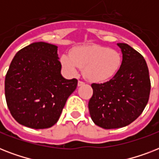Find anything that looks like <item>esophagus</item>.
<instances>
[{
	"mask_svg": "<svg viewBox=\"0 0 159 159\" xmlns=\"http://www.w3.org/2000/svg\"><path fill=\"white\" fill-rule=\"evenodd\" d=\"M85 83L83 82H82V81H78V82H77V86L78 87H81V86H82V85H84Z\"/></svg>",
	"mask_w": 159,
	"mask_h": 159,
	"instance_id": "1",
	"label": "esophagus"
}]
</instances>
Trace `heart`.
Instances as JSON below:
<instances>
[{
    "label": "heart",
    "mask_w": 159,
    "mask_h": 159,
    "mask_svg": "<svg viewBox=\"0 0 159 159\" xmlns=\"http://www.w3.org/2000/svg\"><path fill=\"white\" fill-rule=\"evenodd\" d=\"M60 62L69 74L75 75L81 67L87 79L100 82L116 74L121 65V55L116 49L105 46L83 45L72 48L70 54H62Z\"/></svg>",
    "instance_id": "b5f03b06"
}]
</instances>
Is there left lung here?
I'll list each match as a JSON object with an SVG mask.
<instances>
[{"label": "left lung", "mask_w": 159, "mask_h": 159, "mask_svg": "<svg viewBox=\"0 0 159 159\" xmlns=\"http://www.w3.org/2000/svg\"><path fill=\"white\" fill-rule=\"evenodd\" d=\"M122 62L108 82L92 84L93 95L88 103L90 116L103 129L122 128L143 112L150 94L148 68L143 57L127 43H119Z\"/></svg>", "instance_id": "8db88e82"}]
</instances>
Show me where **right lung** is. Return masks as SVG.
<instances>
[{
  "label": "right lung",
  "instance_id": "1",
  "mask_svg": "<svg viewBox=\"0 0 159 159\" xmlns=\"http://www.w3.org/2000/svg\"><path fill=\"white\" fill-rule=\"evenodd\" d=\"M57 46L35 42L17 52L6 73L5 95L11 114L19 124L32 129L57 123L77 80L65 79Z\"/></svg>",
  "mask_w": 159,
  "mask_h": 159
}]
</instances>
